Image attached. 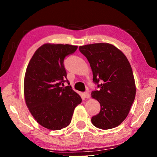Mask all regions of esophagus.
<instances>
[{"instance_id":"obj_1","label":"esophagus","mask_w":157,"mask_h":157,"mask_svg":"<svg viewBox=\"0 0 157 157\" xmlns=\"http://www.w3.org/2000/svg\"><path fill=\"white\" fill-rule=\"evenodd\" d=\"M83 95H84V97L86 98H90V94H89V92H84L83 94Z\"/></svg>"}]
</instances>
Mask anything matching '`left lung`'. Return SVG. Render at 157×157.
Segmentation results:
<instances>
[{
  "instance_id": "left-lung-1",
  "label": "left lung",
  "mask_w": 157,
  "mask_h": 157,
  "mask_svg": "<svg viewBox=\"0 0 157 157\" xmlns=\"http://www.w3.org/2000/svg\"><path fill=\"white\" fill-rule=\"evenodd\" d=\"M79 50L88 59L93 81L99 88L91 93L100 104L92 123L100 129L114 128L126 118L136 95L131 65L123 52L109 44L85 45Z\"/></svg>"
}]
</instances>
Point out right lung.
Wrapping results in <instances>:
<instances>
[{
  "instance_id": "right-lung-1",
  "label": "right lung",
  "mask_w": 157,
  "mask_h": 157,
  "mask_svg": "<svg viewBox=\"0 0 157 157\" xmlns=\"http://www.w3.org/2000/svg\"><path fill=\"white\" fill-rule=\"evenodd\" d=\"M78 46L46 44L39 47L29 62L24 79V95L29 111L37 123L50 130L71 123L82 98L71 86L63 64L65 57Z\"/></svg>"
}]
</instances>
